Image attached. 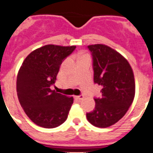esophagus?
<instances>
[{"mask_svg": "<svg viewBox=\"0 0 153 153\" xmlns=\"http://www.w3.org/2000/svg\"><path fill=\"white\" fill-rule=\"evenodd\" d=\"M75 98H76V99H78V100H82V99L84 98V96L83 95L75 96Z\"/></svg>", "mask_w": 153, "mask_h": 153, "instance_id": "1", "label": "esophagus"}]
</instances>
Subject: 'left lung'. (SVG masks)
<instances>
[{
  "instance_id": "8db88e82",
  "label": "left lung",
  "mask_w": 153,
  "mask_h": 153,
  "mask_svg": "<svg viewBox=\"0 0 153 153\" xmlns=\"http://www.w3.org/2000/svg\"><path fill=\"white\" fill-rule=\"evenodd\" d=\"M93 57L94 82L102 86V98L86 114L93 126L106 128L124 117L135 96V80L130 64L114 49L104 44L89 45Z\"/></svg>"
}]
</instances>
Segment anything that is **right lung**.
I'll return each mask as SVG.
<instances>
[{
  "label": "right lung",
  "mask_w": 153,
  "mask_h": 153,
  "mask_svg": "<svg viewBox=\"0 0 153 153\" xmlns=\"http://www.w3.org/2000/svg\"><path fill=\"white\" fill-rule=\"evenodd\" d=\"M76 46L48 44L31 52L23 62L17 74L16 92L27 116L43 128H55L67 118L73 97L51 89L60 65Z\"/></svg>",
  "instance_id": "1"
}]
</instances>
